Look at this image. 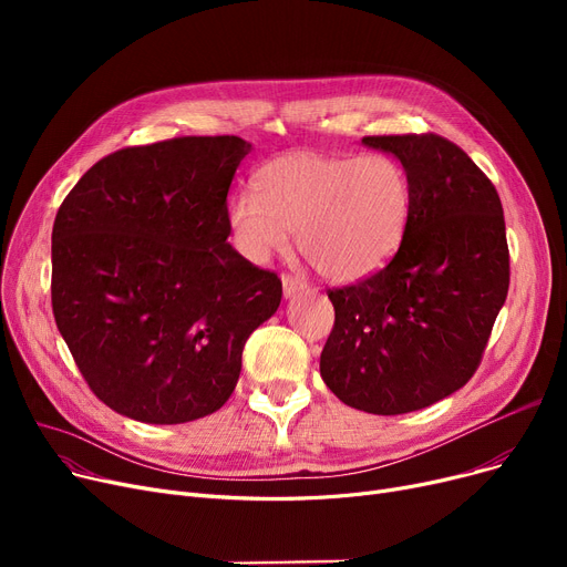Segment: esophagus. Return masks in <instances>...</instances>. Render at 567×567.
<instances>
[{
	"mask_svg": "<svg viewBox=\"0 0 567 567\" xmlns=\"http://www.w3.org/2000/svg\"><path fill=\"white\" fill-rule=\"evenodd\" d=\"M308 289V282L299 276H289L285 274L282 276V291H285V299H291V296H296L299 291H306Z\"/></svg>",
	"mask_w": 567,
	"mask_h": 567,
	"instance_id": "1",
	"label": "esophagus"
}]
</instances>
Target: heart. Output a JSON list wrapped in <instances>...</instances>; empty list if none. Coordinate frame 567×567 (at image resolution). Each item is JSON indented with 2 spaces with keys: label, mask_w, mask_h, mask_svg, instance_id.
<instances>
[{
  "label": "heart",
  "mask_w": 567,
  "mask_h": 567,
  "mask_svg": "<svg viewBox=\"0 0 567 567\" xmlns=\"http://www.w3.org/2000/svg\"><path fill=\"white\" fill-rule=\"evenodd\" d=\"M252 188L227 206L238 252L261 264L296 229L315 271L336 282L370 278L393 259L413 204L406 169L381 154L289 152L264 163Z\"/></svg>",
  "instance_id": "obj_1"
}]
</instances>
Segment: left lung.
Instances as JSON below:
<instances>
[{"label":"left lung","instance_id":"1","mask_svg":"<svg viewBox=\"0 0 567 567\" xmlns=\"http://www.w3.org/2000/svg\"><path fill=\"white\" fill-rule=\"evenodd\" d=\"M363 144L406 169L411 216L389 266L329 289L336 323L319 372L347 406L398 415L453 395L478 370L511 255L498 193L457 144L434 133Z\"/></svg>","mask_w":567,"mask_h":567}]
</instances>
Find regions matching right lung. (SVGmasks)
I'll list each match as a JSON object with an SVG mask.
<instances>
[{
    "instance_id": "add662e5",
    "label": "right lung",
    "mask_w": 567,
    "mask_h": 567,
    "mask_svg": "<svg viewBox=\"0 0 567 567\" xmlns=\"http://www.w3.org/2000/svg\"><path fill=\"white\" fill-rule=\"evenodd\" d=\"M252 148L174 137L99 161L52 227V312L94 395L140 423L218 411L282 282L229 244L227 193Z\"/></svg>"
}]
</instances>
